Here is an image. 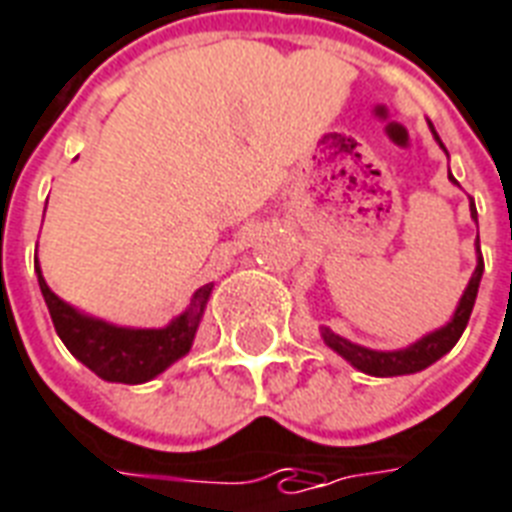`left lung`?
Masks as SVG:
<instances>
[{
    "mask_svg": "<svg viewBox=\"0 0 512 512\" xmlns=\"http://www.w3.org/2000/svg\"><path fill=\"white\" fill-rule=\"evenodd\" d=\"M429 129H432L437 145L445 151L443 140H440V134L434 132L432 121H429ZM448 180L456 183V178H453L451 172H448ZM456 186H459V183H456ZM470 215H472V221L478 224V210H475V202H470ZM475 253H478V264H475V272H472L470 283H467V288H464V294H461L459 305H456V310H453L451 321L440 326V329L424 334L421 340L410 343L407 348H397V351H375V348H364V345L345 340V337H340V334H334L329 326H321V337H324V343L329 345L334 353H340L351 367H356V370L364 372V375H375V378L413 375V372H421L426 370V367H432L434 361L443 359L445 353L459 343L461 332L467 329L472 307H475V297H478L480 278H483L480 240H475Z\"/></svg>",
    "mask_w": 512,
    "mask_h": 512,
    "instance_id": "8db88e82",
    "label": "left lung"
}]
</instances>
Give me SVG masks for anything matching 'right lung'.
<instances>
[{"label":"right lung","instance_id":"1","mask_svg":"<svg viewBox=\"0 0 512 512\" xmlns=\"http://www.w3.org/2000/svg\"><path fill=\"white\" fill-rule=\"evenodd\" d=\"M34 272L40 280L45 305L51 310L56 334L67 345V351L107 383H129V386L148 383L191 351L207 299L213 294V283H207L194 291L191 305L175 315L167 326L137 329V326L110 324L105 318L83 313L56 297L42 278L37 256H34Z\"/></svg>","mask_w":512,"mask_h":512}]
</instances>
